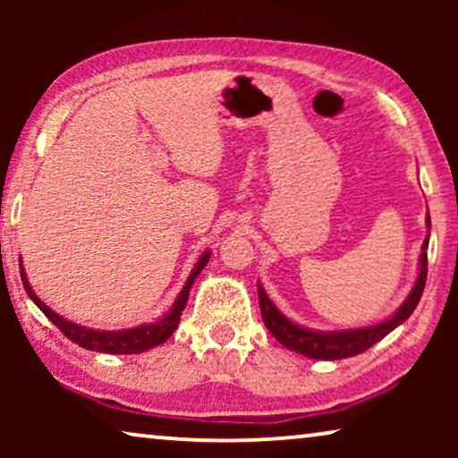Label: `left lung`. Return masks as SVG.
<instances>
[{
	"label": "left lung",
	"mask_w": 458,
	"mask_h": 458,
	"mask_svg": "<svg viewBox=\"0 0 458 458\" xmlns=\"http://www.w3.org/2000/svg\"><path fill=\"white\" fill-rule=\"evenodd\" d=\"M428 229H431V221L428 215ZM429 246V233L425 237L423 248H421V262H419V277L412 285L409 298L404 300L403 306L394 312L390 318L381 321L371 327H360V329H348V331H312L300 325L292 323L290 318L281 315L277 306L271 302V298L267 296V292L262 290L259 284V304L262 312V321H265L267 329L271 331L275 340L281 346L293 350V352L309 356V359L318 360H340L348 359V356H356L365 352L377 344L381 337H386L390 331L398 327L400 323H404L406 318L412 315V310L417 309L419 300H421L425 279H428V254L425 250Z\"/></svg>",
	"instance_id": "1"
}]
</instances>
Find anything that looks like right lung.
Masks as SVG:
<instances>
[{"instance_id":"right-lung-1","label":"right lung","mask_w":458,"mask_h":458,"mask_svg":"<svg viewBox=\"0 0 458 458\" xmlns=\"http://www.w3.org/2000/svg\"><path fill=\"white\" fill-rule=\"evenodd\" d=\"M208 260H210V252H204L202 256H199V260L196 262V267H193L190 277H187L183 290H181L179 298L174 300L173 309L168 315H165L160 321H156V323L140 325V327L121 329V331H99V329L81 327V325H77V323L66 321V318H62L58 312L47 309V306L35 296V292L30 290V285L27 281V273H24V268H21V277H22L24 290H27L29 298L33 300L37 306H39V310L43 312V315H46L49 321H52L55 327H58L71 342L79 344L81 348L96 350V352L140 354V352H146V350H149V348L158 346V344H162V342H166L168 337L173 335V331L177 329V325L181 321V312H183V309H185L187 298H190V290H191L193 281H196L199 273H202V268L208 265Z\"/></svg>"}]
</instances>
